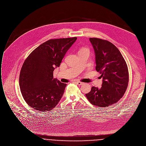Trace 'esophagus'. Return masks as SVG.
Returning a JSON list of instances; mask_svg holds the SVG:
<instances>
[{"instance_id":"esophagus-1","label":"esophagus","mask_w":146,"mask_h":146,"mask_svg":"<svg viewBox=\"0 0 146 146\" xmlns=\"http://www.w3.org/2000/svg\"><path fill=\"white\" fill-rule=\"evenodd\" d=\"M75 83H76V84H78V86H82V85L83 84V83H82V82H76Z\"/></svg>"}]
</instances>
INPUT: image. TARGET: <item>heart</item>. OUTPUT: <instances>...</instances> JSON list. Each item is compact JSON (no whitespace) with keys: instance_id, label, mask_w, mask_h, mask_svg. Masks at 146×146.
I'll return each instance as SVG.
<instances>
[{"instance_id":"obj_1","label":"heart","mask_w":146,"mask_h":146,"mask_svg":"<svg viewBox=\"0 0 146 146\" xmlns=\"http://www.w3.org/2000/svg\"><path fill=\"white\" fill-rule=\"evenodd\" d=\"M83 50H87V49H83Z\"/></svg>"}]
</instances>
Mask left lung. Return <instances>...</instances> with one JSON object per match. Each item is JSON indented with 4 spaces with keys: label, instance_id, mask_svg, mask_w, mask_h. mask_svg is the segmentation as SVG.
<instances>
[{
    "label": "left lung",
    "instance_id": "8db88e82",
    "mask_svg": "<svg viewBox=\"0 0 146 146\" xmlns=\"http://www.w3.org/2000/svg\"><path fill=\"white\" fill-rule=\"evenodd\" d=\"M96 55V70L102 78L100 89L92 87L86 94L88 101L98 107H108L124 95L129 84V74L126 62L118 48L110 42L90 38Z\"/></svg>",
    "mask_w": 146,
    "mask_h": 146
}]
</instances>
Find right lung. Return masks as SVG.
<instances>
[{
	"label": "right lung",
	"mask_w": 146,
	"mask_h": 146,
	"mask_svg": "<svg viewBox=\"0 0 146 146\" xmlns=\"http://www.w3.org/2000/svg\"><path fill=\"white\" fill-rule=\"evenodd\" d=\"M77 37L51 39L35 49L21 67L19 84L27 104L40 111L53 109L60 100L66 84L53 78V71Z\"/></svg>",
	"instance_id": "right-lung-1"
}]
</instances>
